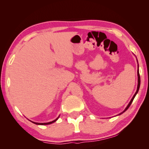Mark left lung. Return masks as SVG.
I'll return each mask as SVG.
<instances>
[{
  "mask_svg": "<svg viewBox=\"0 0 149 149\" xmlns=\"http://www.w3.org/2000/svg\"><path fill=\"white\" fill-rule=\"evenodd\" d=\"M137 75H138V85H137V91H136V93H135V95H133V98L132 99V100H131V101H130V102L129 103V104L127 105V107L125 108V109L123 110V112H122V113H120V114H122V113H123L124 112H125L126 110H127L128 108H129V107H130V105L132 104V102H133V99H134V98H135V95H137V93H138V91H139V87H140V84H141V79H140V75H139V68H138V70H137Z\"/></svg>",
  "mask_w": 149,
  "mask_h": 149,
  "instance_id": "1",
  "label": "left lung"
}]
</instances>
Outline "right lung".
Instances as JSON below:
<instances>
[{
    "label": "right lung",
    "instance_id": "obj_1",
    "mask_svg": "<svg viewBox=\"0 0 149 149\" xmlns=\"http://www.w3.org/2000/svg\"><path fill=\"white\" fill-rule=\"evenodd\" d=\"M58 118H59V116L58 117L56 120L52 121V122H48V123H37V122H32L34 123L35 124H37V125H49V124H50V123H52L56 122V121L58 119Z\"/></svg>",
    "mask_w": 149,
    "mask_h": 149
}]
</instances>
